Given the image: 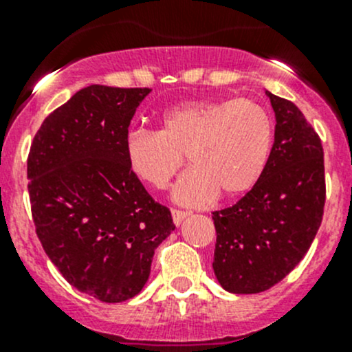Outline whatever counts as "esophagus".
<instances>
[{"instance_id": "esophagus-1", "label": "esophagus", "mask_w": 352, "mask_h": 352, "mask_svg": "<svg viewBox=\"0 0 352 352\" xmlns=\"http://www.w3.org/2000/svg\"><path fill=\"white\" fill-rule=\"evenodd\" d=\"M187 214H189V212L182 211V209H175V208L172 209V218H173V223H175L177 226H179L180 223L187 218Z\"/></svg>"}]
</instances>
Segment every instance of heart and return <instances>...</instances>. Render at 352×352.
<instances>
[{"label":"heart","mask_w":352,"mask_h":352,"mask_svg":"<svg viewBox=\"0 0 352 352\" xmlns=\"http://www.w3.org/2000/svg\"><path fill=\"white\" fill-rule=\"evenodd\" d=\"M274 144V122L243 98L194 100L166 110L162 129L127 136L126 158L138 179L163 189L187 160L192 166L173 186V201L209 204L218 194L248 192L264 173Z\"/></svg>","instance_id":"b5f03b06"}]
</instances>
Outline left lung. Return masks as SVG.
<instances>
[{"instance_id":"1","label":"left lung","mask_w":352,"mask_h":352,"mask_svg":"<svg viewBox=\"0 0 352 352\" xmlns=\"http://www.w3.org/2000/svg\"><path fill=\"white\" fill-rule=\"evenodd\" d=\"M276 113L271 158L236 204L212 212V269L230 293L252 294L286 278L310 248L325 206L320 136L301 110L265 91Z\"/></svg>"}]
</instances>
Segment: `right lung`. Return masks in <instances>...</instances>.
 <instances>
[{
	"label": "right lung",
	"mask_w": 352,
	"mask_h": 352,
	"mask_svg": "<svg viewBox=\"0 0 352 352\" xmlns=\"http://www.w3.org/2000/svg\"><path fill=\"white\" fill-rule=\"evenodd\" d=\"M150 88L90 85L49 113L27 160L35 232L63 278L104 303L136 296L156 247L175 230L126 158Z\"/></svg>",
	"instance_id": "obj_1"
}]
</instances>
